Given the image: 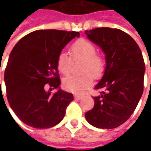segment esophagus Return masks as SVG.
Here are the masks:
<instances>
[{
	"label": "esophagus",
	"mask_w": 151,
	"mask_h": 151,
	"mask_svg": "<svg viewBox=\"0 0 151 151\" xmlns=\"http://www.w3.org/2000/svg\"><path fill=\"white\" fill-rule=\"evenodd\" d=\"M82 98V96H81V95H74V99H78V100H80Z\"/></svg>",
	"instance_id": "obj_1"
}]
</instances>
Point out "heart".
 I'll return each instance as SVG.
<instances>
[{
	"instance_id": "b5f03b06",
	"label": "heart",
	"mask_w": 151,
	"mask_h": 151,
	"mask_svg": "<svg viewBox=\"0 0 151 151\" xmlns=\"http://www.w3.org/2000/svg\"><path fill=\"white\" fill-rule=\"evenodd\" d=\"M73 60H83L81 76H68L63 80V86L68 91L82 94L93 84V78H99L105 70L104 58L96 53L95 46L88 40H78L69 48ZM72 60L66 53L60 52L56 59V67L64 75L70 71Z\"/></svg>"
}]
</instances>
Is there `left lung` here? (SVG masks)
Masks as SVG:
<instances>
[{"instance_id":"8db88e82","label":"left lung","mask_w":151,"mask_h":151,"mask_svg":"<svg viewBox=\"0 0 151 151\" xmlns=\"http://www.w3.org/2000/svg\"><path fill=\"white\" fill-rule=\"evenodd\" d=\"M85 33L101 47L106 60L104 76L95 86L104 91L94 97V108L86 112L85 117L96 128L115 129L131 116L142 95V54L135 40L119 29L95 28Z\"/></svg>"}]
</instances>
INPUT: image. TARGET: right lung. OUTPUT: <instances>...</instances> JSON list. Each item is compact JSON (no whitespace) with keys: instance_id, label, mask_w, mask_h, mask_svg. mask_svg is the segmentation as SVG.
I'll use <instances>...</instances> for the list:
<instances>
[{"instance_id":"1","label":"right lung","mask_w":151,"mask_h":151,"mask_svg":"<svg viewBox=\"0 0 151 151\" xmlns=\"http://www.w3.org/2000/svg\"><path fill=\"white\" fill-rule=\"evenodd\" d=\"M79 36L77 31L38 30L14 47L4 78L10 108L24 124L47 129L63 120L73 96L60 88L56 59L66 44ZM46 84L58 91L46 92Z\"/></svg>"}]
</instances>
